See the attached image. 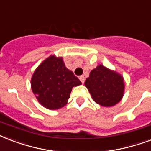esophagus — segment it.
<instances>
[{
	"label": "esophagus",
	"mask_w": 151,
	"mask_h": 151,
	"mask_svg": "<svg viewBox=\"0 0 151 151\" xmlns=\"http://www.w3.org/2000/svg\"><path fill=\"white\" fill-rule=\"evenodd\" d=\"M79 79H80V81H81L82 83H84V82H85V77H84V76H83V75L80 76V77H79Z\"/></svg>",
	"instance_id": "1"
}]
</instances>
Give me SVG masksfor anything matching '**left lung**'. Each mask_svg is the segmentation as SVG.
Returning <instances> with one entry per match:
<instances>
[{"mask_svg": "<svg viewBox=\"0 0 151 151\" xmlns=\"http://www.w3.org/2000/svg\"><path fill=\"white\" fill-rule=\"evenodd\" d=\"M85 86L93 100L105 107L118 103L123 97L125 90L123 77L102 65H98L90 72Z\"/></svg>", "mask_w": 151, "mask_h": 151, "instance_id": "left-lung-1", "label": "left lung"}]
</instances>
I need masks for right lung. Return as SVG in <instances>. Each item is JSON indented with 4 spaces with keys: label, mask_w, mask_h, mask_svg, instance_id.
I'll return each instance as SVG.
<instances>
[{
    "label": "right lung",
    "mask_w": 151,
    "mask_h": 151,
    "mask_svg": "<svg viewBox=\"0 0 151 151\" xmlns=\"http://www.w3.org/2000/svg\"><path fill=\"white\" fill-rule=\"evenodd\" d=\"M63 58L50 56L36 69L31 78V88L37 101L49 110H57L67 104L73 87L81 85Z\"/></svg>",
    "instance_id": "right-lung-1"
}]
</instances>
